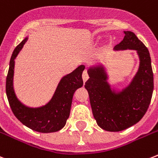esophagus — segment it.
<instances>
[{
    "label": "esophagus",
    "mask_w": 158,
    "mask_h": 158,
    "mask_svg": "<svg viewBox=\"0 0 158 158\" xmlns=\"http://www.w3.org/2000/svg\"><path fill=\"white\" fill-rule=\"evenodd\" d=\"M82 78H83V80H84V82H86L88 80V79H89V74H88V72L86 69H85V70L83 72Z\"/></svg>",
    "instance_id": "obj_1"
}]
</instances>
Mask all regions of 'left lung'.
Masks as SVG:
<instances>
[{
	"instance_id": "obj_1",
	"label": "left lung",
	"mask_w": 158,
	"mask_h": 158,
	"mask_svg": "<svg viewBox=\"0 0 158 158\" xmlns=\"http://www.w3.org/2000/svg\"><path fill=\"white\" fill-rule=\"evenodd\" d=\"M115 50H137L140 64L129 85L122 91L112 90L103 65L89 69L84 87L89 96L92 112L101 128L119 132L136 124L146 114L153 92V73L150 54L132 31H124V38Z\"/></svg>"
}]
</instances>
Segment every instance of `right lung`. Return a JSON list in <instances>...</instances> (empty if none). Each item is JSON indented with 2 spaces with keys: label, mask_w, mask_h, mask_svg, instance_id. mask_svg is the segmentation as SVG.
Here are the masks:
<instances>
[{
  "label": "right lung",
  "mask_w": 158,
  "mask_h": 158,
  "mask_svg": "<svg viewBox=\"0 0 158 158\" xmlns=\"http://www.w3.org/2000/svg\"><path fill=\"white\" fill-rule=\"evenodd\" d=\"M26 38L13 51L6 77V91L9 104L18 120L29 128L39 132H54L62 129L69 117L74 92L83 86L82 73L85 66L80 65L72 73L64 76L58 84L52 98L40 108H29L19 101L13 88L15 59L27 41Z\"/></svg>",
  "instance_id": "add662e5"
}]
</instances>
